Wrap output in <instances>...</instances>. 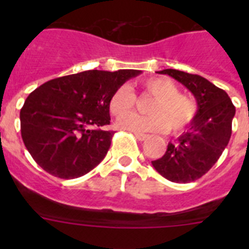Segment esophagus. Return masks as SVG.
Returning a JSON list of instances; mask_svg holds the SVG:
<instances>
[{"instance_id":"obj_1","label":"esophagus","mask_w":249,"mask_h":249,"mask_svg":"<svg viewBox=\"0 0 249 249\" xmlns=\"http://www.w3.org/2000/svg\"><path fill=\"white\" fill-rule=\"evenodd\" d=\"M135 136L138 141H144L146 138H148V135H146V133H140V132H135Z\"/></svg>"}]
</instances>
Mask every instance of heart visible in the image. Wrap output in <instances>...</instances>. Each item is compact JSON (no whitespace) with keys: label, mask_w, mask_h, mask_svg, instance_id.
<instances>
[{"label":"heart","mask_w":249,"mask_h":249,"mask_svg":"<svg viewBox=\"0 0 249 249\" xmlns=\"http://www.w3.org/2000/svg\"><path fill=\"white\" fill-rule=\"evenodd\" d=\"M142 89L153 101L147 107L148 116L131 113L118 121V126L133 132H160L168 128L177 135L190 126L197 113V105L186 94L178 93L177 86L166 77H151L142 82ZM136 105V94L131 87L120 86L108 101V108L113 116L121 117L128 113Z\"/></svg>","instance_id":"1"}]
</instances>
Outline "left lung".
<instances>
[{
  "label": "left lung",
  "mask_w": 249,
  "mask_h": 249,
  "mask_svg": "<svg viewBox=\"0 0 249 249\" xmlns=\"http://www.w3.org/2000/svg\"><path fill=\"white\" fill-rule=\"evenodd\" d=\"M158 73L173 77L190 89L198 108L190 129L169 142L166 153L152 160V166L168 181L188 183L206 175L221 157L232 135L236 108L226 91L204 77L172 68Z\"/></svg>",
  "instance_id": "left-lung-1"
}]
</instances>
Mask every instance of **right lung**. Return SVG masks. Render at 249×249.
I'll use <instances>...</instances> for the list:
<instances>
[{
  "instance_id": "1",
  "label": "right lung",
  "mask_w": 249,
  "mask_h": 249,
  "mask_svg": "<svg viewBox=\"0 0 249 249\" xmlns=\"http://www.w3.org/2000/svg\"><path fill=\"white\" fill-rule=\"evenodd\" d=\"M138 70L68 74L31 92L19 112L21 136L36 163L58 178L89 173L106 157L113 131L108 101L116 89Z\"/></svg>"
}]
</instances>
